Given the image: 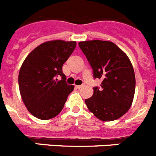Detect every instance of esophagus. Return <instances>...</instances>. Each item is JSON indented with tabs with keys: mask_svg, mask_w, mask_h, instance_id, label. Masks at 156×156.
Returning a JSON list of instances; mask_svg holds the SVG:
<instances>
[{
	"mask_svg": "<svg viewBox=\"0 0 156 156\" xmlns=\"http://www.w3.org/2000/svg\"><path fill=\"white\" fill-rule=\"evenodd\" d=\"M84 86H85V84H81V85H78V86H76V87L77 88H79V89H80V88H82L83 87H84Z\"/></svg>",
	"mask_w": 156,
	"mask_h": 156,
	"instance_id": "obj_1",
	"label": "esophagus"
}]
</instances>
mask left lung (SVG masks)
<instances>
[{"label": "left lung", "mask_w": 156, "mask_h": 156, "mask_svg": "<svg viewBox=\"0 0 156 156\" xmlns=\"http://www.w3.org/2000/svg\"><path fill=\"white\" fill-rule=\"evenodd\" d=\"M93 69L94 78L102 80L94 87L92 97L85 100L88 109L102 121L122 116L133 102L135 92L134 71L126 54L112 42L87 41L79 43Z\"/></svg>", "instance_id": "8db88e82"}]
</instances>
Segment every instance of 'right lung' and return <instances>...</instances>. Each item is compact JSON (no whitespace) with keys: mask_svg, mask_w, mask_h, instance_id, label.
<instances>
[{"mask_svg":"<svg viewBox=\"0 0 156 156\" xmlns=\"http://www.w3.org/2000/svg\"><path fill=\"white\" fill-rule=\"evenodd\" d=\"M75 41H51L32 51L21 66L19 86L30 113L40 119H50L62 110L73 85L66 83L62 66L73 52ZM60 75L61 81L57 77Z\"/></svg>","mask_w":156,"mask_h":156,"instance_id":"obj_1","label":"right lung"}]
</instances>
